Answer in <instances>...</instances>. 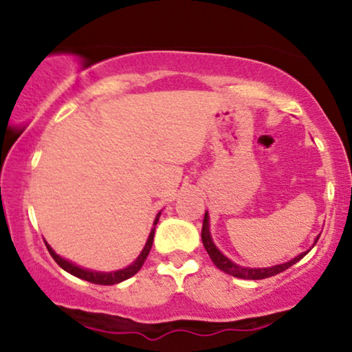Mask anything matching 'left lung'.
Masks as SVG:
<instances>
[{
  "mask_svg": "<svg viewBox=\"0 0 352 352\" xmlns=\"http://www.w3.org/2000/svg\"><path fill=\"white\" fill-rule=\"evenodd\" d=\"M318 240H319V236L316 238V241ZM201 241H204L205 250H207L210 258H212L213 265H215L218 270H221V272L232 274V276L243 278V280H265V278L274 276V274L285 272V270H288L289 266L298 263V261H300L302 256H306V254H308V252H309V250H308V252L298 254V256L293 258V260L286 261V263L272 266V268H243V266L233 263L232 260H228V258L225 256V254L221 253L220 250H218L215 246V243L212 241V236H210V225H208V213L207 212H205L204 227H201ZM316 241H314V245H316Z\"/></svg>",
  "mask_w": 352,
  "mask_h": 352,
  "instance_id": "1",
  "label": "left lung"
}]
</instances>
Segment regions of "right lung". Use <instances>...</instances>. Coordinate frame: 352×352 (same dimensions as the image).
<instances>
[{"instance_id": "1", "label": "right lung", "mask_w": 352, "mask_h": 352, "mask_svg": "<svg viewBox=\"0 0 352 352\" xmlns=\"http://www.w3.org/2000/svg\"><path fill=\"white\" fill-rule=\"evenodd\" d=\"M159 217H160V213H157L155 221H153V228L151 230V235H148L147 243H145L144 250H142V253L139 254V258H137V260L134 261V263L129 265L127 268H124V270H117V272L100 273V272H92V270H84V268H79V266H76L74 263H71V261H67V260H64V258H60L59 254H56L54 250H52L51 246L46 243V241H44V243H46L47 252H50V253H51V256L54 258L56 263H58L63 270H66L67 273L74 274V276L80 278V280H86V281H89V283H94V285H117V283H120V281L127 280V278L134 276V274H135L137 272H139L140 268H142L144 261L147 260L148 252H151V248H152V243H153V233H155V225H157V221H159Z\"/></svg>"}]
</instances>
